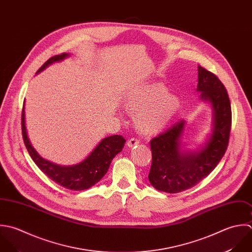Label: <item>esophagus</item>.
Masks as SVG:
<instances>
[{"instance_id": "esophagus-1", "label": "esophagus", "mask_w": 252, "mask_h": 252, "mask_svg": "<svg viewBox=\"0 0 252 252\" xmlns=\"http://www.w3.org/2000/svg\"><path fill=\"white\" fill-rule=\"evenodd\" d=\"M139 144H140V140L137 139V138H131V139L128 140V142H127V146H128L129 148L135 147V146H137V145H139Z\"/></svg>"}]
</instances>
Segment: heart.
Instances as JSON below:
<instances>
[{"label":"heart","instance_id":"obj_1","mask_svg":"<svg viewBox=\"0 0 252 252\" xmlns=\"http://www.w3.org/2000/svg\"><path fill=\"white\" fill-rule=\"evenodd\" d=\"M125 107L137 112L136 122L145 134H155L162 130L179 107V99L168 94L161 83H153L127 94Z\"/></svg>","mask_w":252,"mask_h":252}]
</instances>
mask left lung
<instances>
[{"label":"left lung","mask_w":252,"mask_h":252,"mask_svg":"<svg viewBox=\"0 0 252 252\" xmlns=\"http://www.w3.org/2000/svg\"><path fill=\"white\" fill-rule=\"evenodd\" d=\"M197 70V91L201 92V99L210 101L213 108L210 138L196 153L181 152L180 138L185 127L182 120L151 141L153 162L149 180L157 189L169 193L188 189L207 177L229 145L232 109L227 90L214 73L200 65Z\"/></svg>","instance_id":"8db88e82"}]
</instances>
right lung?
<instances>
[{"label":"right lung","mask_w":252,"mask_h":252,"mask_svg":"<svg viewBox=\"0 0 252 252\" xmlns=\"http://www.w3.org/2000/svg\"><path fill=\"white\" fill-rule=\"evenodd\" d=\"M67 56V54L63 53L52 57L39 68L37 73L44 70L49 64L60 62ZM21 129L25 147L36 165L51 180L72 190H84L96 184L105 175L111 160L122 151L126 142V140L119 135L104 138L81 163L72 166H60L42 158L31 146L25 128L24 103L21 113Z\"/></svg>","instance_id":"obj_1"}]
</instances>
